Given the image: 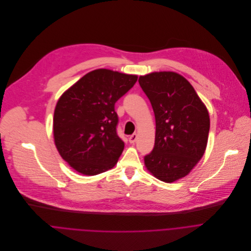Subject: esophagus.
I'll return each mask as SVG.
<instances>
[{
    "label": "esophagus",
    "instance_id": "obj_1",
    "mask_svg": "<svg viewBox=\"0 0 251 251\" xmlns=\"http://www.w3.org/2000/svg\"><path fill=\"white\" fill-rule=\"evenodd\" d=\"M136 139H137V134H136V133H133V134H131V135L128 137V140H129L130 143H134V142L136 141Z\"/></svg>",
    "mask_w": 251,
    "mask_h": 251
}]
</instances>
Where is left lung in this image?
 Segmentation results:
<instances>
[{
	"mask_svg": "<svg viewBox=\"0 0 251 251\" xmlns=\"http://www.w3.org/2000/svg\"><path fill=\"white\" fill-rule=\"evenodd\" d=\"M138 83L151 103L156 124L152 151L144 156L147 170L171 183L185 177L205 153L210 117L193 86L175 72H153Z\"/></svg>",
	"mask_w": 251,
	"mask_h": 251,
	"instance_id": "left-lung-1",
	"label": "left lung"
}]
</instances>
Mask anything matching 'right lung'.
Segmentation results:
<instances>
[{
    "mask_svg": "<svg viewBox=\"0 0 251 251\" xmlns=\"http://www.w3.org/2000/svg\"><path fill=\"white\" fill-rule=\"evenodd\" d=\"M137 81L109 69L87 73L60 97L53 118L54 142L77 172L97 175L113 168L125 142L117 133L115 104Z\"/></svg>",
    "mask_w": 251,
    "mask_h": 251,
    "instance_id": "obj_1",
    "label": "right lung"
}]
</instances>
